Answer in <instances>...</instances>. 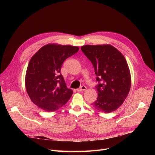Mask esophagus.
<instances>
[{
	"instance_id": "1",
	"label": "esophagus",
	"mask_w": 155,
	"mask_h": 155,
	"mask_svg": "<svg viewBox=\"0 0 155 155\" xmlns=\"http://www.w3.org/2000/svg\"><path fill=\"white\" fill-rule=\"evenodd\" d=\"M87 90V87L85 86H82L80 88H78L77 89V91L78 92H82V91H85Z\"/></svg>"
}]
</instances>
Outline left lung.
Masks as SVG:
<instances>
[{
    "instance_id": "8db88e82",
    "label": "left lung",
    "mask_w": 155,
    "mask_h": 155,
    "mask_svg": "<svg viewBox=\"0 0 155 155\" xmlns=\"http://www.w3.org/2000/svg\"><path fill=\"white\" fill-rule=\"evenodd\" d=\"M91 61L96 80L98 96L91 104L94 109L109 113L123 104L131 85L130 70L123 54L109 44L85 45L81 48Z\"/></svg>"
}]
</instances>
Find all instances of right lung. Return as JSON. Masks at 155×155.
<instances>
[{"label":"right lung","mask_w":155,"mask_h":155,"mask_svg":"<svg viewBox=\"0 0 155 155\" xmlns=\"http://www.w3.org/2000/svg\"><path fill=\"white\" fill-rule=\"evenodd\" d=\"M71 45L48 44L32 56L28 65L25 87L30 100L40 109L54 112L67 104L73 91L60 74L64 61L77 53Z\"/></svg>","instance_id":"1"}]
</instances>
